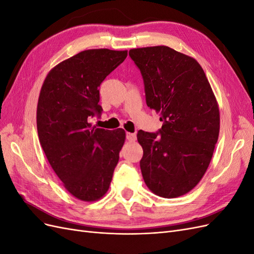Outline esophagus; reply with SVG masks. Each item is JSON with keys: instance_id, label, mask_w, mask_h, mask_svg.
<instances>
[{"instance_id": "esophagus-1", "label": "esophagus", "mask_w": 254, "mask_h": 254, "mask_svg": "<svg viewBox=\"0 0 254 254\" xmlns=\"http://www.w3.org/2000/svg\"><path fill=\"white\" fill-rule=\"evenodd\" d=\"M126 137L129 142H134L136 139V135H135V133H132V132H127Z\"/></svg>"}]
</instances>
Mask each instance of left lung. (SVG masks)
Listing matches in <instances>:
<instances>
[{
  "label": "left lung",
  "mask_w": 254,
  "mask_h": 254,
  "mask_svg": "<svg viewBox=\"0 0 254 254\" xmlns=\"http://www.w3.org/2000/svg\"><path fill=\"white\" fill-rule=\"evenodd\" d=\"M143 76L146 104L161 115L160 134L139 130L147 188L160 197L186 195L202 179L217 143L216 97L197 60L165 45L131 49Z\"/></svg>",
  "instance_id": "obj_1"
}]
</instances>
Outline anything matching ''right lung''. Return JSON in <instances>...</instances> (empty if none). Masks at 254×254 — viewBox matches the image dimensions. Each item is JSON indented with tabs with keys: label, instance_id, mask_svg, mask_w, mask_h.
<instances>
[{
	"label": "right lung",
	"instance_id": "right-lung-1",
	"mask_svg": "<svg viewBox=\"0 0 254 254\" xmlns=\"http://www.w3.org/2000/svg\"><path fill=\"white\" fill-rule=\"evenodd\" d=\"M127 57V51L86 50L48 73L37 105V130L49 163L65 190L81 201H96L108 191L124 129L92 127L102 112V81Z\"/></svg>",
	"mask_w": 254,
	"mask_h": 254
}]
</instances>
